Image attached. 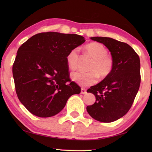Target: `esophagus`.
I'll use <instances>...</instances> for the list:
<instances>
[{
	"label": "esophagus",
	"mask_w": 152,
	"mask_h": 152,
	"mask_svg": "<svg viewBox=\"0 0 152 152\" xmlns=\"http://www.w3.org/2000/svg\"><path fill=\"white\" fill-rule=\"evenodd\" d=\"M86 93H87L86 89H84V88H82V89H81V93H82V94H86Z\"/></svg>",
	"instance_id": "1"
}]
</instances>
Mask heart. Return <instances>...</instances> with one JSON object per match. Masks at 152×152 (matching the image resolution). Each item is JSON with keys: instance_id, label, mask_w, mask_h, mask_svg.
Instances as JSON below:
<instances>
[{"instance_id": "1", "label": "heart", "mask_w": 152, "mask_h": 152, "mask_svg": "<svg viewBox=\"0 0 152 152\" xmlns=\"http://www.w3.org/2000/svg\"><path fill=\"white\" fill-rule=\"evenodd\" d=\"M86 56L91 58L88 66V72H74L71 74L72 81L82 86H88L94 84L100 78H105L111 74L114 67V61L108 55V50L102 44L92 42L86 45L84 48ZM67 66L71 70H75L79 63L78 48L71 50L66 57Z\"/></svg>"}]
</instances>
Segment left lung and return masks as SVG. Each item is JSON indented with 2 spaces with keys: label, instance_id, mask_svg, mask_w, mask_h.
Segmentation results:
<instances>
[{
  "label": "left lung",
  "instance_id": "1",
  "mask_svg": "<svg viewBox=\"0 0 152 152\" xmlns=\"http://www.w3.org/2000/svg\"><path fill=\"white\" fill-rule=\"evenodd\" d=\"M90 38L108 48L114 61V67L108 77L87 91L95 96L96 101L86 109L96 121L113 122L129 110L139 89L140 58L126 43L108 37Z\"/></svg>",
  "mask_w": 152,
  "mask_h": 152
}]
</instances>
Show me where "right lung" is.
Masks as SVG:
<instances>
[{
	"label": "right lung",
	"mask_w": 152,
	"mask_h": 152,
	"mask_svg": "<svg viewBox=\"0 0 152 152\" xmlns=\"http://www.w3.org/2000/svg\"><path fill=\"white\" fill-rule=\"evenodd\" d=\"M76 34H37L19 47L12 68L18 99L31 114L48 118L64 108L80 87L70 82L66 57L85 42Z\"/></svg>",
	"instance_id": "right-lung-1"
}]
</instances>
